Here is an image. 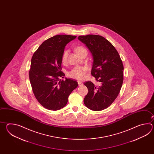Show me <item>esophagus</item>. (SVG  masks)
<instances>
[{"mask_svg": "<svg viewBox=\"0 0 154 154\" xmlns=\"http://www.w3.org/2000/svg\"><path fill=\"white\" fill-rule=\"evenodd\" d=\"M78 85L79 86H82V85H83V83L81 82H78Z\"/></svg>", "mask_w": 154, "mask_h": 154, "instance_id": "esophagus-1", "label": "esophagus"}]
</instances>
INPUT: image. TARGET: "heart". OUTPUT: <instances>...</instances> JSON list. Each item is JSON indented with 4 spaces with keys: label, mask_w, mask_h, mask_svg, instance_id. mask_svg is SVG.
Returning <instances> with one entry per match:
<instances>
[{
    "label": "heart",
    "mask_w": 154,
    "mask_h": 154,
    "mask_svg": "<svg viewBox=\"0 0 154 154\" xmlns=\"http://www.w3.org/2000/svg\"><path fill=\"white\" fill-rule=\"evenodd\" d=\"M85 49V48L82 46H78L76 48V51L79 53ZM68 53V51H65L63 53L62 57V62H66V61ZM86 70H87V68L85 66H76L69 72L68 75L70 77L72 78L75 79L77 80H82L85 77V73L86 72Z\"/></svg>",
    "instance_id": "obj_1"
}]
</instances>
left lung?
<instances>
[{
    "label": "left lung",
    "instance_id": "1",
    "mask_svg": "<svg viewBox=\"0 0 154 154\" xmlns=\"http://www.w3.org/2000/svg\"><path fill=\"white\" fill-rule=\"evenodd\" d=\"M78 39L91 53V75L100 83L96 85L88 81L84 84L88 88L84 102L92 111H101L111 105L121 89L123 82V63L115 47L103 37L88 35L79 36Z\"/></svg>",
    "mask_w": 154,
    "mask_h": 154
}]
</instances>
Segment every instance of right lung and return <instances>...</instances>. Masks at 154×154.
Masks as SVG:
<instances>
[{
    "label": "right lung",
    "instance_id": "right-lung-1",
    "mask_svg": "<svg viewBox=\"0 0 154 154\" xmlns=\"http://www.w3.org/2000/svg\"><path fill=\"white\" fill-rule=\"evenodd\" d=\"M76 36L60 35L47 39L33 55L29 78L33 92L43 107L57 111L66 106L70 94L78 87L75 80L64 78L62 57L66 45Z\"/></svg>",
    "mask_w": 154,
    "mask_h": 154
}]
</instances>
